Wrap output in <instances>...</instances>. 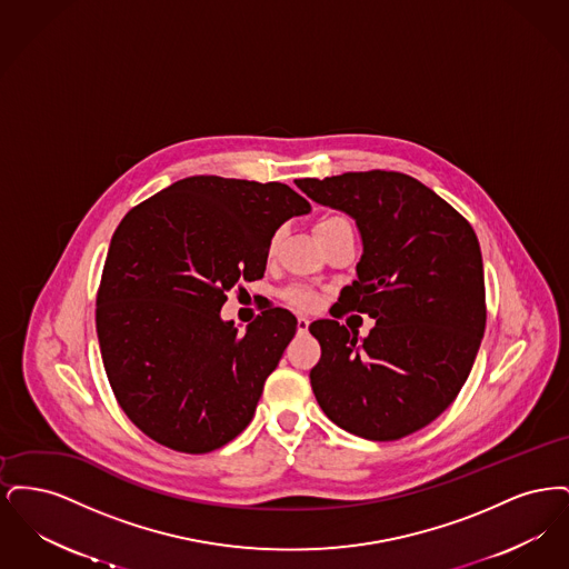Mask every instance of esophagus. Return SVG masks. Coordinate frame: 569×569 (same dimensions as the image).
<instances>
[{
	"mask_svg": "<svg viewBox=\"0 0 569 569\" xmlns=\"http://www.w3.org/2000/svg\"><path fill=\"white\" fill-rule=\"evenodd\" d=\"M297 328L298 332H307L309 330V320L305 316H298Z\"/></svg>",
	"mask_w": 569,
	"mask_h": 569,
	"instance_id": "esophagus-1",
	"label": "esophagus"
}]
</instances>
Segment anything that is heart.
<instances>
[{"label":"heart","mask_w":569,"mask_h":569,"mask_svg":"<svg viewBox=\"0 0 569 569\" xmlns=\"http://www.w3.org/2000/svg\"><path fill=\"white\" fill-rule=\"evenodd\" d=\"M348 223H350V221H348L346 217H322V219L318 221V226H316V234L322 237L326 232L337 230V228L348 226ZM274 244H277V239H272L271 251L274 249ZM283 298H286L292 307H297V309H313V307L318 305V300H320V297H318L313 290H309V288H305V286H292V288H288V290L283 292Z\"/></svg>","instance_id":"obj_1"}]
</instances>
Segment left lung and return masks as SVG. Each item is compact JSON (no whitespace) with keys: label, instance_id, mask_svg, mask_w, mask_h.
Segmentation results:
<instances>
[{"label":"left lung","instance_id":"1","mask_svg":"<svg viewBox=\"0 0 569 569\" xmlns=\"http://www.w3.org/2000/svg\"><path fill=\"white\" fill-rule=\"evenodd\" d=\"M297 186L356 219L362 258L339 305L376 320L362 341L335 320L309 326L322 348L309 373L313 395L348 433L373 441L416 433L457 399L485 337L478 237L457 209L403 172H346Z\"/></svg>","mask_w":569,"mask_h":569}]
</instances>
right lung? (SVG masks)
<instances>
[{
    "instance_id": "1",
    "label": "right lung",
    "mask_w": 569,
    "mask_h": 569,
    "mask_svg": "<svg viewBox=\"0 0 569 569\" xmlns=\"http://www.w3.org/2000/svg\"><path fill=\"white\" fill-rule=\"evenodd\" d=\"M309 209L277 181L200 174L121 219L98 288L96 328L114 399L147 437L204 455L251 422L297 318L269 307L239 332L219 311L226 292L264 277L274 230Z\"/></svg>"
}]
</instances>
